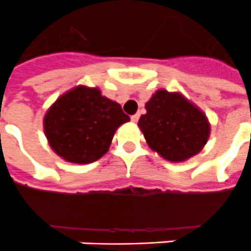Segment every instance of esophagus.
<instances>
[{
    "label": "esophagus",
    "instance_id": "obj_1",
    "mask_svg": "<svg viewBox=\"0 0 251 251\" xmlns=\"http://www.w3.org/2000/svg\"><path fill=\"white\" fill-rule=\"evenodd\" d=\"M130 118H131V121H133V122H137V121L140 120V114H134V116H131Z\"/></svg>",
    "mask_w": 251,
    "mask_h": 251
}]
</instances>
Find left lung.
<instances>
[{
	"mask_svg": "<svg viewBox=\"0 0 251 251\" xmlns=\"http://www.w3.org/2000/svg\"><path fill=\"white\" fill-rule=\"evenodd\" d=\"M138 126L150 149L172 162L198 154L210 135V124L196 105L179 93L157 90L145 105Z\"/></svg>",
	"mask_w": 251,
	"mask_h": 251,
	"instance_id": "1",
	"label": "left lung"
}]
</instances>
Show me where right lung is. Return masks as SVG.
Segmentation results:
<instances>
[{"label":"right lung","mask_w":251,"mask_h":251,"mask_svg":"<svg viewBox=\"0 0 251 251\" xmlns=\"http://www.w3.org/2000/svg\"><path fill=\"white\" fill-rule=\"evenodd\" d=\"M130 121L98 88L77 86L49 107L44 130L51 149L73 163H92L109 150L114 133Z\"/></svg>","instance_id":"right-lung-1"}]
</instances>
